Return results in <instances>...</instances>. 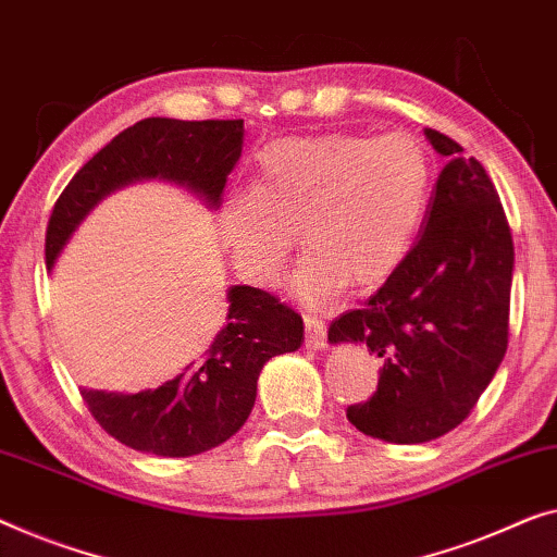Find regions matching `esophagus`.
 Masks as SVG:
<instances>
[{"mask_svg":"<svg viewBox=\"0 0 557 557\" xmlns=\"http://www.w3.org/2000/svg\"><path fill=\"white\" fill-rule=\"evenodd\" d=\"M304 326H306V349H324L326 346V324L321 321L317 313H306L304 317Z\"/></svg>","mask_w":557,"mask_h":557,"instance_id":"esophagus-1","label":"esophagus"}]
</instances>
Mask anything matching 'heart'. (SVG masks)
<instances>
[{"label":"heart","mask_w":557,"mask_h":557,"mask_svg":"<svg viewBox=\"0 0 557 557\" xmlns=\"http://www.w3.org/2000/svg\"><path fill=\"white\" fill-rule=\"evenodd\" d=\"M430 196V152L409 135L281 138L256 152L253 188L221 198L219 236L240 276L273 286L298 227L309 251L288 288L321 304L349 281L367 288L389 278L422 228Z\"/></svg>","instance_id":"heart-1"}]
</instances>
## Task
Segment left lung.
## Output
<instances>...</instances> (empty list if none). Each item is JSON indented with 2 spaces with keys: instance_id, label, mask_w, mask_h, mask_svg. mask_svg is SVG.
<instances>
[{
  "instance_id": "8db88e82",
  "label": "left lung",
  "mask_w": 557,
  "mask_h": 557,
  "mask_svg": "<svg viewBox=\"0 0 557 557\" xmlns=\"http://www.w3.org/2000/svg\"><path fill=\"white\" fill-rule=\"evenodd\" d=\"M447 158L422 236L361 309L329 326V344H361L382 359L379 386L346 409L369 437L419 445L455 430L507 351L515 248L493 181L437 131Z\"/></svg>"
}]
</instances>
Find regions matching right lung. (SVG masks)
Returning a JSON list of instances; mask_svg holds the SVG:
<instances>
[{
	"mask_svg": "<svg viewBox=\"0 0 557 557\" xmlns=\"http://www.w3.org/2000/svg\"><path fill=\"white\" fill-rule=\"evenodd\" d=\"M244 120L145 117L115 135L79 168L54 203L45 259L54 269L64 246L110 193L140 181H168L219 208L244 150ZM228 324L203 357L138 394L83 389L100 426L123 445L158 457H190L231 440L251 414L265 361L304 344V321L276 296L228 288Z\"/></svg>",
	"mask_w": 557,
	"mask_h": 557,
	"instance_id": "add662e5",
	"label": "right lung"
}]
</instances>
